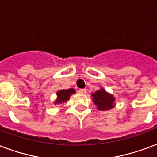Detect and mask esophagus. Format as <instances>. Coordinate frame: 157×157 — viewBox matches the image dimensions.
Returning a JSON list of instances; mask_svg holds the SVG:
<instances>
[{"mask_svg": "<svg viewBox=\"0 0 157 157\" xmlns=\"http://www.w3.org/2000/svg\"><path fill=\"white\" fill-rule=\"evenodd\" d=\"M78 92L80 94H86V89H80Z\"/></svg>", "mask_w": 157, "mask_h": 157, "instance_id": "34e87169", "label": "esophagus"}]
</instances>
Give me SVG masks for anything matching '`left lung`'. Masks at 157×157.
Returning a JSON list of instances; mask_svg holds the SVG:
<instances>
[{
    "instance_id": "1",
    "label": "left lung",
    "mask_w": 157,
    "mask_h": 157,
    "mask_svg": "<svg viewBox=\"0 0 157 157\" xmlns=\"http://www.w3.org/2000/svg\"><path fill=\"white\" fill-rule=\"evenodd\" d=\"M92 98L94 105L97 106L99 110H109L115 105V99L113 95L108 93L105 89H100L94 93H92Z\"/></svg>"
}]
</instances>
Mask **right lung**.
Wrapping results in <instances>:
<instances>
[{
	"label": "right lung",
	"instance_id": "1",
	"mask_svg": "<svg viewBox=\"0 0 157 157\" xmlns=\"http://www.w3.org/2000/svg\"><path fill=\"white\" fill-rule=\"evenodd\" d=\"M74 93H76V90L74 89L58 90L57 92V100H55L54 104H62V103L67 102V100H70V96Z\"/></svg>",
	"mask_w": 157,
	"mask_h": 157
}]
</instances>
